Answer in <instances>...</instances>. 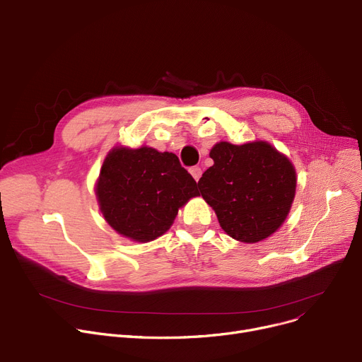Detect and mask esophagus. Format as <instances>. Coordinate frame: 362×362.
<instances>
[{"label": "esophagus", "mask_w": 362, "mask_h": 362, "mask_svg": "<svg viewBox=\"0 0 362 362\" xmlns=\"http://www.w3.org/2000/svg\"><path fill=\"white\" fill-rule=\"evenodd\" d=\"M189 174H191V177H193L196 181H199L200 177H202V168H199V166L189 168Z\"/></svg>", "instance_id": "1"}]
</instances>
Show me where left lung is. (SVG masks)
Instances as JSON below:
<instances>
[{
	"label": "left lung",
	"mask_w": 362,
	"mask_h": 362,
	"mask_svg": "<svg viewBox=\"0 0 362 362\" xmlns=\"http://www.w3.org/2000/svg\"><path fill=\"white\" fill-rule=\"evenodd\" d=\"M214 159L199 181L206 203L233 240L256 244L285 222L296 189V171L288 156L270 143L219 141Z\"/></svg>",
	"instance_id": "obj_1"
}]
</instances>
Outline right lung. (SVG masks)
Listing matches in <instances>:
<instances>
[{"label": "right lung", "instance_id": "add662e5", "mask_svg": "<svg viewBox=\"0 0 362 362\" xmlns=\"http://www.w3.org/2000/svg\"><path fill=\"white\" fill-rule=\"evenodd\" d=\"M100 214L119 235L148 243L173 226L178 210L197 196V182L175 153L115 146L95 185Z\"/></svg>", "mask_w": 362, "mask_h": 362}]
</instances>
